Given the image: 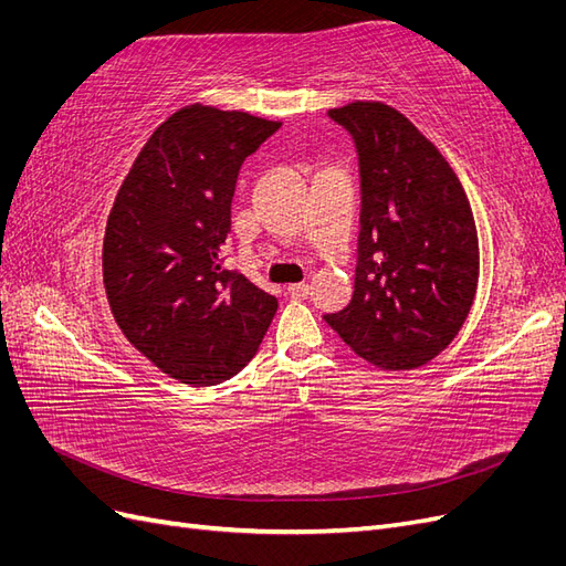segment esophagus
Returning <instances> with one entry per match:
<instances>
[{
  "label": "esophagus",
  "instance_id": "esophagus-1",
  "mask_svg": "<svg viewBox=\"0 0 566 566\" xmlns=\"http://www.w3.org/2000/svg\"><path fill=\"white\" fill-rule=\"evenodd\" d=\"M287 295L295 297V300H306L312 295V285L310 283H293L287 285Z\"/></svg>",
  "mask_w": 566,
  "mask_h": 566
}]
</instances>
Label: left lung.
Listing matches in <instances>:
<instances>
[{
	"label": "left lung",
	"instance_id": "8db88e82",
	"mask_svg": "<svg viewBox=\"0 0 566 566\" xmlns=\"http://www.w3.org/2000/svg\"><path fill=\"white\" fill-rule=\"evenodd\" d=\"M354 142L361 229L354 295L325 323L385 370H410L451 345L476 293L479 243L465 191L408 117L378 101L328 111Z\"/></svg>",
	"mask_w": 566,
	"mask_h": 566
}]
</instances>
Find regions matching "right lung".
Listing matches in <instances>:
<instances>
[{"label":"right lung","instance_id":"right-lung-1","mask_svg":"<svg viewBox=\"0 0 566 566\" xmlns=\"http://www.w3.org/2000/svg\"><path fill=\"white\" fill-rule=\"evenodd\" d=\"M279 127L186 106L153 132L115 196L104 238L111 312L136 349L186 385L241 373L279 310L221 256L238 169Z\"/></svg>","mask_w":566,"mask_h":566}]
</instances>
